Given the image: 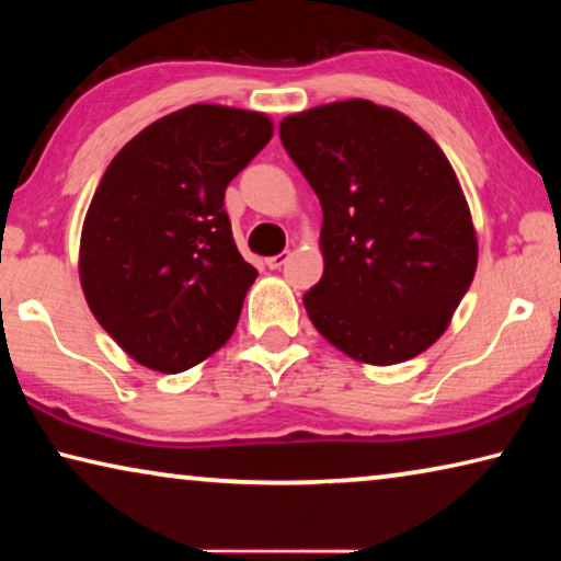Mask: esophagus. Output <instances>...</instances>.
<instances>
[{
	"mask_svg": "<svg viewBox=\"0 0 561 561\" xmlns=\"http://www.w3.org/2000/svg\"><path fill=\"white\" fill-rule=\"evenodd\" d=\"M287 260H289V252H279V254H274V257L267 260V267L279 270V267H284V264H287Z\"/></svg>",
	"mask_w": 561,
	"mask_h": 561,
	"instance_id": "esophagus-1",
	"label": "esophagus"
}]
</instances>
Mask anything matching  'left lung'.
<instances>
[{
    "mask_svg": "<svg viewBox=\"0 0 561 561\" xmlns=\"http://www.w3.org/2000/svg\"><path fill=\"white\" fill-rule=\"evenodd\" d=\"M282 146L321 203L311 324L351 358L401 364L450 324L478 267L470 207L421 126L354 99L284 118Z\"/></svg>",
    "mask_w": 561,
    "mask_h": 561,
    "instance_id": "1",
    "label": "left lung"
}]
</instances>
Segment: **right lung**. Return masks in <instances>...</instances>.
<instances>
[{"label":"right lung","mask_w":561,"mask_h":561,"mask_svg":"<svg viewBox=\"0 0 561 561\" xmlns=\"http://www.w3.org/2000/svg\"><path fill=\"white\" fill-rule=\"evenodd\" d=\"M264 113L195 103L118 150L81 232L99 324L153 371L180 374L232 336L257 270L225 213L230 180L270 144Z\"/></svg>","instance_id":"1"}]
</instances>
